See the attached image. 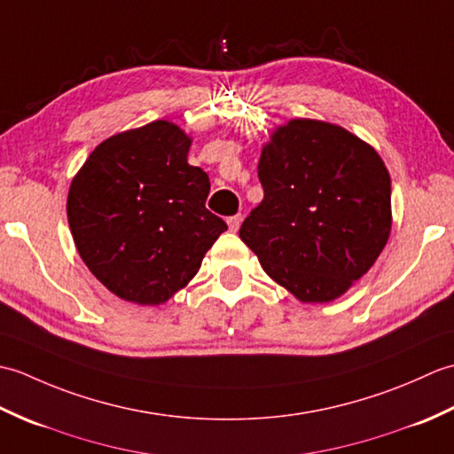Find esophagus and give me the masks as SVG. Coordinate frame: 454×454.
I'll use <instances>...</instances> for the list:
<instances>
[{"instance_id": "esophagus-1", "label": "esophagus", "mask_w": 454, "mask_h": 454, "mask_svg": "<svg viewBox=\"0 0 454 454\" xmlns=\"http://www.w3.org/2000/svg\"><path fill=\"white\" fill-rule=\"evenodd\" d=\"M242 220H244V216H242V215H234V216H230V218H228V228L232 230V232H238V230H239V224H242Z\"/></svg>"}]
</instances>
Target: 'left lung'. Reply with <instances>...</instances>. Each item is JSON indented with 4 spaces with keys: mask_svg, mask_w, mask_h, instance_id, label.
Masks as SVG:
<instances>
[{
    "mask_svg": "<svg viewBox=\"0 0 454 454\" xmlns=\"http://www.w3.org/2000/svg\"><path fill=\"white\" fill-rule=\"evenodd\" d=\"M263 200L239 238L302 302H330L361 278L390 236V176L379 153L330 122L296 119L262 152Z\"/></svg>",
    "mask_w": 454,
    "mask_h": 454,
    "instance_id": "1",
    "label": "left lung"
}]
</instances>
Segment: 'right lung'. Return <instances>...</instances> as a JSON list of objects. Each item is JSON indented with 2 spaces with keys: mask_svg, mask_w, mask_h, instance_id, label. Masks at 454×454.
<instances>
[{
  "mask_svg": "<svg viewBox=\"0 0 454 454\" xmlns=\"http://www.w3.org/2000/svg\"><path fill=\"white\" fill-rule=\"evenodd\" d=\"M168 121L101 142L74 177L67 222L90 271L122 301L161 304L228 230L205 207L210 181Z\"/></svg>",
  "mask_w": 454,
  "mask_h": 454,
  "instance_id": "add662e5",
  "label": "right lung"
}]
</instances>
